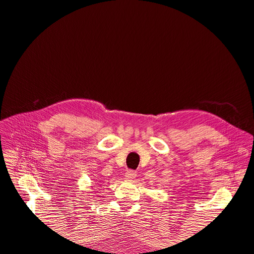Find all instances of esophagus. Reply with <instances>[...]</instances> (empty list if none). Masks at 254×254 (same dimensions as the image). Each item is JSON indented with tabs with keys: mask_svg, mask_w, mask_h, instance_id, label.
Instances as JSON below:
<instances>
[{
	"mask_svg": "<svg viewBox=\"0 0 254 254\" xmlns=\"http://www.w3.org/2000/svg\"><path fill=\"white\" fill-rule=\"evenodd\" d=\"M136 177V173L134 171H131V170H127L126 173H125V179L127 180H131V179H134Z\"/></svg>",
	"mask_w": 254,
	"mask_h": 254,
	"instance_id": "obj_1",
	"label": "esophagus"
}]
</instances>
